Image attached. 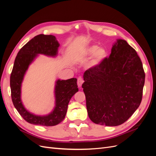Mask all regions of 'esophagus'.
Here are the masks:
<instances>
[{"label": "esophagus", "mask_w": 156, "mask_h": 156, "mask_svg": "<svg viewBox=\"0 0 156 156\" xmlns=\"http://www.w3.org/2000/svg\"><path fill=\"white\" fill-rule=\"evenodd\" d=\"M83 82H84V81H83V78H82L81 77H79L77 79V85H78V87H79V88L81 87Z\"/></svg>", "instance_id": "obj_1"}]
</instances>
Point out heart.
<instances>
[{"label":"heart","mask_w":156,"mask_h":156,"mask_svg":"<svg viewBox=\"0 0 156 156\" xmlns=\"http://www.w3.org/2000/svg\"><path fill=\"white\" fill-rule=\"evenodd\" d=\"M84 56H90L92 58L90 61L89 66L91 68H96L100 66L107 56V51L104 48H99L98 45H90L83 52Z\"/></svg>","instance_id":"b5f03b06"}]
</instances>
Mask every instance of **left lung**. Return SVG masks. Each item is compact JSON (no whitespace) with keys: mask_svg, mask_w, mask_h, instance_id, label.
Returning a JSON list of instances; mask_svg holds the SVG:
<instances>
[{"mask_svg":"<svg viewBox=\"0 0 156 156\" xmlns=\"http://www.w3.org/2000/svg\"><path fill=\"white\" fill-rule=\"evenodd\" d=\"M83 78L88 115L94 123L119 126L140 104L145 80L143 64L124 40H116L109 57L96 68L87 69Z\"/></svg>","mask_w":156,"mask_h":156,"instance_id":"left-lung-1","label":"left lung"}]
</instances>
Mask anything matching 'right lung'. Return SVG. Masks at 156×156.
<instances>
[{
    "instance_id": "add662e5",
    "label": "right lung",
    "mask_w": 156,
    "mask_h": 156,
    "mask_svg": "<svg viewBox=\"0 0 156 156\" xmlns=\"http://www.w3.org/2000/svg\"><path fill=\"white\" fill-rule=\"evenodd\" d=\"M60 46L53 35L40 34L33 37L18 52L10 76L11 96L13 104L20 115L27 122L34 125L53 126L63 121L66 115L71 98L79 91L77 79H58L55 87V105L49 114L36 115L26 109L21 98V84L29 66L38 55L55 57Z\"/></svg>"
}]
</instances>
